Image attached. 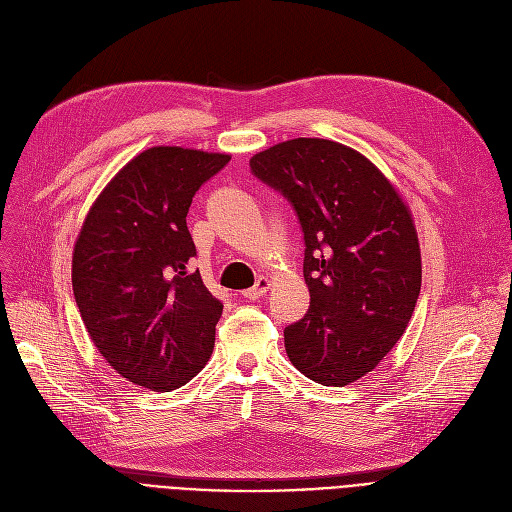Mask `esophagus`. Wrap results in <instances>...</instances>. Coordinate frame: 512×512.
I'll list each match as a JSON object with an SVG mask.
<instances>
[{
    "label": "esophagus",
    "instance_id": "34e87169",
    "mask_svg": "<svg viewBox=\"0 0 512 512\" xmlns=\"http://www.w3.org/2000/svg\"><path fill=\"white\" fill-rule=\"evenodd\" d=\"M270 278H259L257 280V284L255 286H251V288H247V291H244L242 295L247 297V299H251V301H255V299H261L265 293H268V288H270Z\"/></svg>",
    "mask_w": 512,
    "mask_h": 512
}]
</instances>
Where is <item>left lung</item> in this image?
Instances as JSON below:
<instances>
[{"label": "left lung", "mask_w": 512, "mask_h": 512, "mask_svg": "<svg viewBox=\"0 0 512 512\" xmlns=\"http://www.w3.org/2000/svg\"><path fill=\"white\" fill-rule=\"evenodd\" d=\"M251 171L293 205L303 230L307 314L284 328L288 360L320 385H349L404 335L420 293L410 209L358 150L297 138L257 152Z\"/></svg>", "instance_id": "left-lung-1"}]
</instances>
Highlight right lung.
Here are the masks:
<instances>
[{"label": "right lung", "mask_w": 512, "mask_h": 512, "mask_svg": "<svg viewBox=\"0 0 512 512\" xmlns=\"http://www.w3.org/2000/svg\"><path fill=\"white\" fill-rule=\"evenodd\" d=\"M230 154L154 146L131 159L96 198L73 251V293L104 360L152 391L186 385L209 362L215 299L190 272L192 196Z\"/></svg>", "instance_id": "1"}]
</instances>
